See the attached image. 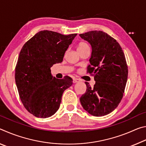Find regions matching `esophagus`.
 I'll return each mask as SVG.
<instances>
[{
	"instance_id": "34e87169",
	"label": "esophagus",
	"mask_w": 146,
	"mask_h": 146,
	"mask_svg": "<svg viewBox=\"0 0 146 146\" xmlns=\"http://www.w3.org/2000/svg\"><path fill=\"white\" fill-rule=\"evenodd\" d=\"M80 82V80L78 78H73V82L74 83H77Z\"/></svg>"
}]
</instances>
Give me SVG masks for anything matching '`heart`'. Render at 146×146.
<instances>
[{"label": "heart", "mask_w": 146, "mask_h": 146, "mask_svg": "<svg viewBox=\"0 0 146 146\" xmlns=\"http://www.w3.org/2000/svg\"><path fill=\"white\" fill-rule=\"evenodd\" d=\"M89 48V46L87 43L84 42H79L77 45V51L82 50V49H84L85 48Z\"/></svg>", "instance_id": "b5f03b06"}]
</instances>
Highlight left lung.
Segmentation results:
<instances>
[{
    "label": "left lung",
    "mask_w": 146,
    "mask_h": 146,
    "mask_svg": "<svg viewBox=\"0 0 146 146\" xmlns=\"http://www.w3.org/2000/svg\"><path fill=\"white\" fill-rule=\"evenodd\" d=\"M92 48L88 73L94 75L93 88L86 82V93L80 98L81 105L90 114L102 117L117 108L123 97L128 69L119 43L102 31L79 35Z\"/></svg>",
    "instance_id": "1"
}]
</instances>
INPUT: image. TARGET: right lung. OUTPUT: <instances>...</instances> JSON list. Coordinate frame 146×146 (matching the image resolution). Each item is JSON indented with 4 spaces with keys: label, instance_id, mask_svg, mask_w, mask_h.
<instances>
[{
    "label": "right lung",
    "instance_id": "add662e5",
    "mask_svg": "<svg viewBox=\"0 0 146 146\" xmlns=\"http://www.w3.org/2000/svg\"><path fill=\"white\" fill-rule=\"evenodd\" d=\"M77 34L38 32L24 44L15 67V82L21 100L28 111L38 118H48L60 107L64 91L72 78L53 77L50 68L62 62L66 51Z\"/></svg>",
    "mask_w": 146,
    "mask_h": 146
}]
</instances>
